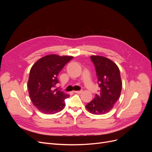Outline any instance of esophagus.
I'll return each instance as SVG.
<instances>
[{
	"label": "esophagus",
	"instance_id": "esophagus-1",
	"mask_svg": "<svg viewBox=\"0 0 152 152\" xmlns=\"http://www.w3.org/2000/svg\"><path fill=\"white\" fill-rule=\"evenodd\" d=\"M74 93H77V94H81V93H83V91H82V90H80V91H75Z\"/></svg>",
	"mask_w": 152,
	"mask_h": 152
}]
</instances>
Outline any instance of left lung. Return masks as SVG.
I'll use <instances>...</instances> for the list:
<instances>
[{
	"instance_id": "8db88e82",
	"label": "left lung",
	"mask_w": 152,
	"mask_h": 152,
	"mask_svg": "<svg viewBox=\"0 0 152 152\" xmlns=\"http://www.w3.org/2000/svg\"><path fill=\"white\" fill-rule=\"evenodd\" d=\"M91 59L96 68L100 90L86 107L90 113L102 115L110 112L120 97L122 86L120 70L115 63L107 58L92 56Z\"/></svg>"
}]
</instances>
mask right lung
Masks as SVG:
<instances>
[{
    "instance_id": "add662e5",
    "label": "right lung",
    "mask_w": 152,
    "mask_h": 152,
    "mask_svg": "<svg viewBox=\"0 0 152 152\" xmlns=\"http://www.w3.org/2000/svg\"><path fill=\"white\" fill-rule=\"evenodd\" d=\"M73 58L50 54L40 58L32 66L27 86L32 103L41 112L54 114L65 107V99L69 95L54 90V87L59 82V73Z\"/></svg>"
}]
</instances>
